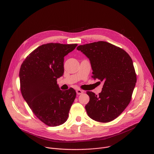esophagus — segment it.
I'll use <instances>...</instances> for the list:
<instances>
[{
    "instance_id": "obj_1",
    "label": "esophagus",
    "mask_w": 154,
    "mask_h": 154,
    "mask_svg": "<svg viewBox=\"0 0 154 154\" xmlns=\"http://www.w3.org/2000/svg\"><path fill=\"white\" fill-rule=\"evenodd\" d=\"M83 93H84V91H83L82 90H81L78 89V90H76V93H77V94H78V95L81 94H82Z\"/></svg>"
}]
</instances>
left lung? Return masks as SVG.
I'll list each match as a JSON object with an SVG mask.
<instances>
[{
  "label": "left lung",
  "instance_id": "obj_1",
  "mask_svg": "<svg viewBox=\"0 0 154 154\" xmlns=\"http://www.w3.org/2000/svg\"><path fill=\"white\" fill-rule=\"evenodd\" d=\"M77 50L89 58L93 70L91 77L104 82L99 96L87 92L90 97L85 106L87 113L95 121L111 122L131 101L137 81L132 60L123 49L106 42L80 45Z\"/></svg>",
  "mask_w": 154,
  "mask_h": 154
}]
</instances>
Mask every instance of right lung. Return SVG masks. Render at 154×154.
<instances>
[{"label": "right lung", "mask_w": 154, "mask_h": 154, "mask_svg": "<svg viewBox=\"0 0 154 154\" xmlns=\"http://www.w3.org/2000/svg\"><path fill=\"white\" fill-rule=\"evenodd\" d=\"M77 44L47 43L32 51L21 65L22 94L33 113L49 126L63 124L76 97L75 90H61L57 79L64 73V57Z\"/></svg>", "instance_id": "obj_1"}]
</instances>
